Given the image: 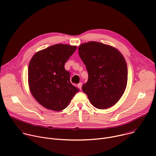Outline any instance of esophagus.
<instances>
[{
	"instance_id": "esophagus-1",
	"label": "esophagus",
	"mask_w": 156,
	"mask_h": 156,
	"mask_svg": "<svg viewBox=\"0 0 156 156\" xmlns=\"http://www.w3.org/2000/svg\"><path fill=\"white\" fill-rule=\"evenodd\" d=\"M78 87L80 89V90H81V87H82V83H80L79 84H78Z\"/></svg>"
}]
</instances>
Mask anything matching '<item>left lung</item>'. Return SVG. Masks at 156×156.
<instances>
[{"mask_svg":"<svg viewBox=\"0 0 156 156\" xmlns=\"http://www.w3.org/2000/svg\"><path fill=\"white\" fill-rule=\"evenodd\" d=\"M78 51L88 73L83 91L97 108L113 106L123 94L127 84L124 57L116 48L96 41L81 44Z\"/></svg>","mask_w":156,"mask_h":156,"instance_id":"obj_1","label":"left lung"}]
</instances>
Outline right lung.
<instances>
[{
  "instance_id": "right-lung-1",
  "label": "right lung",
  "mask_w": 156,
  "mask_h": 156,
  "mask_svg": "<svg viewBox=\"0 0 156 156\" xmlns=\"http://www.w3.org/2000/svg\"><path fill=\"white\" fill-rule=\"evenodd\" d=\"M76 46L58 44L37 52L28 66V84L34 99L55 111L65 109L79 90L72 85L65 63Z\"/></svg>"
}]
</instances>
